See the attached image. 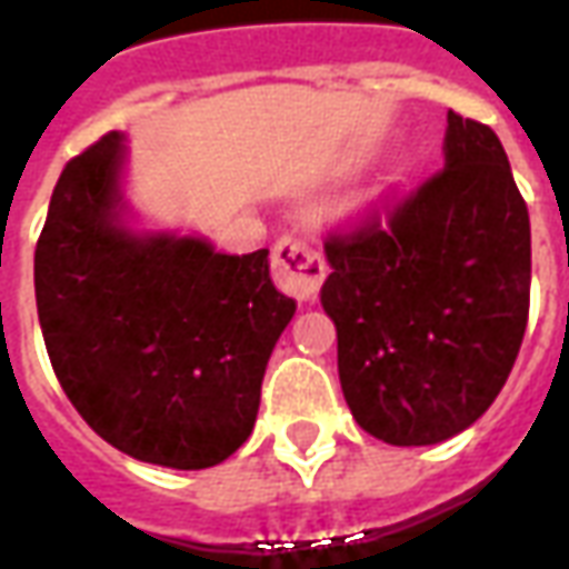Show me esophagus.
<instances>
[{"instance_id": "34e87169", "label": "esophagus", "mask_w": 569, "mask_h": 569, "mask_svg": "<svg viewBox=\"0 0 569 569\" xmlns=\"http://www.w3.org/2000/svg\"><path fill=\"white\" fill-rule=\"evenodd\" d=\"M271 277L286 296L310 301V298H317L322 280H326V259L320 249L310 247L308 240L283 234L273 243Z\"/></svg>"}]
</instances>
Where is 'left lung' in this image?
I'll return each instance as SVG.
<instances>
[{
    "label": "left lung",
    "instance_id": "8db88e82",
    "mask_svg": "<svg viewBox=\"0 0 569 569\" xmlns=\"http://www.w3.org/2000/svg\"><path fill=\"white\" fill-rule=\"evenodd\" d=\"M320 301L353 418L387 445L472 427L509 378L530 310V216L497 133L448 112L445 167L326 237Z\"/></svg>",
    "mask_w": 569,
    "mask_h": 569
}]
</instances>
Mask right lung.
Segmentation results:
<instances>
[{"label":"right lung","instance_id":"right-lung-1","mask_svg":"<svg viewBox=\"0 0 569 569\" xmlns=\"http://www.w3.org/2000/svg\"><path fill=\"white\" fill-rule=\"evenodd\" d=\"M121 133L76 154L36 243V308L69 402L118 451L170 469L222 463L249 439L261 378L296 301L268 249L121 224Z\"/></svg>","mask_w":569,"mask_h":569}]
</instances>
